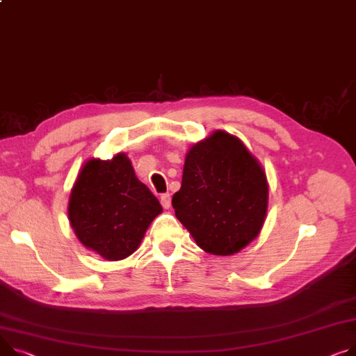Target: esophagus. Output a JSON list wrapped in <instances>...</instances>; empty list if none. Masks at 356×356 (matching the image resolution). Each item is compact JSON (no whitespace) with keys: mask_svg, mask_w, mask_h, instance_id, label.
Returning a JSON list of instances; mask_svg holds the SVG:
<instances>
[{"mask_svg":"<svg viewBox=\"0 0 356 356\" xmlns=\"http://www.w3.org/2000/svg\"><path fill=\"white\" fill-rule=\"evenodd\" d=\"M160 202H161V206H163L164 209H170V206H172V197H170L169 193L161 195Z\"/></svg>","mask_w":356,"mask_h":356,"instance_id":"obj_1","label":"esophagus"}]
</instances>
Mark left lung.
<instances>
[{
    "instance_id": "left-lung-1",
    "label": "left lung",
    "mask_w": 356,
    "mask_h": 356,
    "mask_svg": "<svg viewBox=\"0 0 356 356\" xmlns=\"http://www.w3.org/2000/svg\"><path fill=\"white\" fill-rule=\"evenodd\" d=\"M268 199L262 164L239 137L216 130L186 153L181 187L172 204L200 249L230 256L257 238Z\"/></svg>"
}]
</instances>
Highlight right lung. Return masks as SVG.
<instances>
[{"mask_svg": "<svg viewBox=\"0 0 356 356\" xmlns=\"http://www.w3.org/2000/svg\"><path fill=\"white\" fill-rule=\"evenodd\" d=\"M161 211L124 153L87 160L68 199V220L77 239L110 262L134 253Z\"/></svg>", "mask_w": 356, "mask_h": 356, "instance_id": "right-lung-1", "label": "right lung"}]
</instances>
